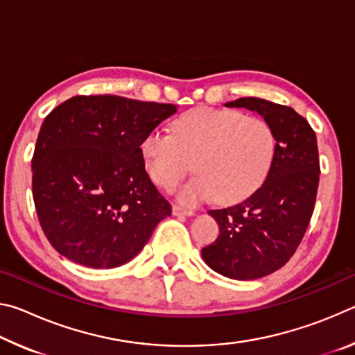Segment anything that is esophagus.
<instances>
[{"label": "esophagus", "instance_id": "esophagus-1", "mask_svg": "<svg viewBox=\"0 0 355 355\" xmlns=\"http://www.w3.org/2000/svg\"><path fill=\"white\" fill-rule=\"evenodd\" d=\"M172 213L173 216H178V218H183V216H194V211H192V209H186L178 205L172 207Z\"/></svg>", "mask_w": 355, "mask_h": 355}]
</instances>
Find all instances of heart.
Wrapping results in <instances>:
<instances>
[{"mask_svg": "<svg viewBox=\"0 0 355 355\" xmlns=\"http://www.w3.org/2000/svg\"><path fill=\"white\" fill-rule=\"evenodd\" d=\"M275 135L266 120L233 110L196 107L173 122V135L155 128L144 136L141 156L152 182L172 191L194 163L199 175L178 192L183 205L218 199L236 203L260 188L271 171Z\"/></svg>", "mask_w": 355, "mask_h": 355, "instance_id": "obj_1", "label": "heart"}]
</instances>
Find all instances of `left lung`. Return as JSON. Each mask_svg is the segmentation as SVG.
<instances>
[{
  "label": "left lung",
  "mask_w": 355,
  "mask_h": 355,
  "mask_svg": "<svg viewBox=\"0 0 355 355\" xmlns=\"http://www.w3.org/2000/svg\"><path fill=\"white\" fill-rule=\"evenodd\" d=\"M225 106L260 114L277 146L271 171L254 194L238 205L209 209L219 236L202 249V258L224 277L254 280L280 269L302 241L315 208L320 156L315 131L293 107L257 97Z\"/></svg>",
  "instance_id": "1"
}]
</instances>
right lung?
Listing matches in <instances>:
<instances>
[{
  "label": "right lung",
  "instance_id": "obj_1",
  "mask_svg": "<svg viewBox=\"0 0 355 355\" xmlns=\"http://www.w3.org/2000/svg\"><path fill=\"white\" fill-rule=\"evenodd\" d=\"M175 105L78 95L42 123L33 197L42 230L83 266H122L144 249L172 208L146 172L141 142Z\"/></svg>",
  "mask_w": 355,
  "mask_h": 355
}]
</instances>
